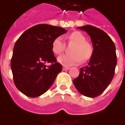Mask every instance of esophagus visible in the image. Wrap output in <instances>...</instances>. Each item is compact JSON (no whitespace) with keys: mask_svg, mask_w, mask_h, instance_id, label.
<instances>
[{"mask_svg":"<svg viewBox=\"0 0 125 125\" xmlns=\"http://www.w3.org/2000/svg\"><path fill=\"white\" fill-rule=\"evenodd\" d=\"M70 69V67H67V66H63V70H68Z\"/></svg>","mask_w":125,"mask_h":125,"instance_id":"esophagus-1","label":"esophagus"}]
</instances>
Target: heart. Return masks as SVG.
Segmentation results:
<instances>
[{"mask_svg":"<svg viewBox=\"0 0 125 125\" xmlns=\"http://www.w3.org/2000/svg\"><path fill=\"white\" fill-rule=\"evenodd\" d=\"M70 44H74L70 49L72 54H65L59 56L57 58L58 62L64 66L78 65L81 59L85 62L91 57L93 49L92 46L86 42L83 35L75 31L71 33L68 38ZM65 43L62 37L56 38L52 43V51L56 55L62 54L65 50Z\"/></svg>","mask_w":125,"mask_h":125,"instance_id":"obj_1","label":"heart"}]
</instances>
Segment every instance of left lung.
Returning a JSON list of instances; mask_svg holds the SVG:
<instances>
[{
    "label": "left lung",
    "mask_w": 125,
    "mask_h": 125,
    "mask_svg": "<svg viewBox=\"0 0 125 125\" xmlns=\"http://www.w3.org/2000/svg\"><path fill=\"white\" fill-rule=\"evenodd\" d=\"M78 29L90 36L94 50L88 64L81 68L73 83L81 94L94 98L104 92L114 76L117 63L116 46L109 35L100 29L92 25Z\"/></svg>",
    "instance_id": "left-lung-1"
}]
</instances>
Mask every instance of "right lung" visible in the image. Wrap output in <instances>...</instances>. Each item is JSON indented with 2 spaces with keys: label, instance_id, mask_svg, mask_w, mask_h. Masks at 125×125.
I'll list each match as a JSON object with an SVG mask.
<instances>
[{
  "label": "right lung",
  "instance_id": "obj_1",
  "mask_svg": "<svg viewBox=\"0 0 125 125\" xmlns=\"http://www.w3.org/2000/svg\"><path fill=\"white\" fill-rule=\"evenodd\" d=\"M62 27L40 24L25 31L16 41L11 59L16 87L29 97H38L48 90L62 66L52 51L56 38L66 33ZM46 62H51L46 66Z\"/></svg>",
  "mask_w": 125,
  "mask_h": 125
}]
</instances>
